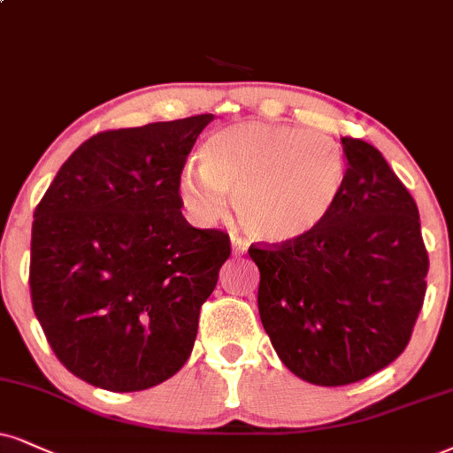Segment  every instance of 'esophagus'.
Segmentation results:
<instances>
[{"instance_id":"1","label":"esophagus","mask_w":453,"mask_h":453,"mask_svg":"<svg viewBox=\"0 0 453 453\" xmlns=\"http://www.w3.org/2000/svg\"><path fill=\"white\" fill-rule=\"evenodd\" d=\"M231 243H233V254H237V256H243L245 252H248V248H250V243L245 242V239L237 237V235L231 237Z\"/></svg>"}]
</instances>
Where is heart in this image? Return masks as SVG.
I'll return each instance as SVG.
<instances>
[{
  "instance_id": "heart-1",
  "label": "heart",
  "mask_w": 453,
  "mask_h": 453,
  "mask_svg": "<svg viewBox=\"0 0 453 453\" xmlns=\"http://www.w3.org/2000/svg\"><path fill=\"white\" fill-rule=\"evenodd\" d=\"M346 182V150L327 134L243 121L203 142L199 170L178 178V199L193 222L210 226L225 216L231 195L250 235L296 243L326 225Z\"/></svg>"
}]
</instances>
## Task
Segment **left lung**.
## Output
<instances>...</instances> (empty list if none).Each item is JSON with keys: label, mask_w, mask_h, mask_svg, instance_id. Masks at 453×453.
Listing matches in <instances>:
<instances>
[{"label": "left lung", "mask_w": 453, "mask_h": 453, "mask_svg": "<svg viewBox=\"0 0 453 453\" xmlns=\"http://www.w3.org/2000/svg\"><path fill=\"white\" fill-rule=\"evenodd\" d=\"M349 182L311 237L250 248L258 311L289 372L344 387L403 353L426 292L428 254L410 191L372 144L342 138Z\"/></svg>", "instance_id": "1"}]
</instances>
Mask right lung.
<instances>
[{
	"mask_svg": "<svg viewBox=\"0 0 453 453\" xmlns=\"http://www.w3.org/2000/svg\"><path fill=\"white\" fill-rule=\"evenodd\" d=\"M214 115L92 136L33 214L31 300L50 346L77 378L134 393L191 355L199 309L231 256L228 235L182 216L178 178Z\"/></svg>",
	"mask_w": 453,
	"mask_h": 453,
	"instance_id": "1",
	"label": "right lung"
}]
</instances>
